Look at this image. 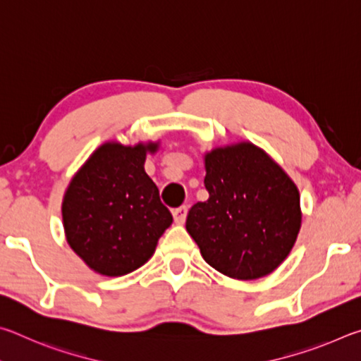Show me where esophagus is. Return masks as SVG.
Returning a JSON list of instances; mask_svg holds the SVG:
<instances>
[{
	"mask_svg": "<svg viewBox=\"0 0 361 361\" xmlns=\"http://www.w3.org/2000/svg\"><path fill=\"white\" fill-rule=\"evenodd\" d=\"M186 215H188V207H186V205L176 207V209L173 210V218H175V223H178V224H183V223H185Z\"/></svg>",
	"mask_w": 361,
	"mask_h": 361,
	"instance_id": "34e87169",
	"label": "esophagus"
}]
</instances>
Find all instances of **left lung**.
Wrapping results in <instances>:
<instances>
[{
	"label": "left lung",
	"instance_id": "8db88e82",
	"mask_svg": "<svg viewBox=\"0 0 361 361\" xmlns=\"http://www.w3.org/2000/svg\"><path fill=\"white\" fill-rule=\"evenodd\" d=\"M209 199L191 207L186 229L224 276L253 280L280 266L301 228L295 183L252 143L205 156Z\"/></svg>",
	"mask_w": 361,
	"mask_h": 361
}]
</instances>
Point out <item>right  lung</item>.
Returning <instances> with one entry per match:
<instances>
[{
	"label": "right lung",
	"mask_w": 361,
	"mask_h": 361,
	"mask_svg": "<svg viewBox=\"0 0 361 361\" xmlns=\"http://www.w3.org/2000/svg\"><path fill=\"white\" fill-rule=\"evenodd\" d=\"M156 148L103 145L66 189L62 204L66 240L103 276H126L143 266L173 221L143 169L146 151Z\"/></svg>",
	"instance_id": "add662e5"
}]
</instances>
